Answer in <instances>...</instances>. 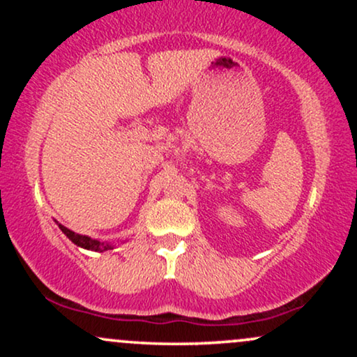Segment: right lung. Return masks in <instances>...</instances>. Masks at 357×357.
I'll use <instances>...</instances> for the list:
<instances>
[{"label":"right lung","instance_id":"right-lung-1","mask_svg":"<svg viewBox=\"0 0 357 357\" xmlns=\"http://www.w3.org/2000/svg\"><path fill=\"white\" fill-rule=\"evenodd\" d=\"M56 225H59L60 230L63 231V235H67V238L80 248L92 250V252H107V250H112L114 247H116L112 241H100L96 238H90V236H87V235H80V233L68 230V228L63 227V225H60V223H56Z\"/></svg>","mask_w":357,"mask_h":357}]
</instances>
